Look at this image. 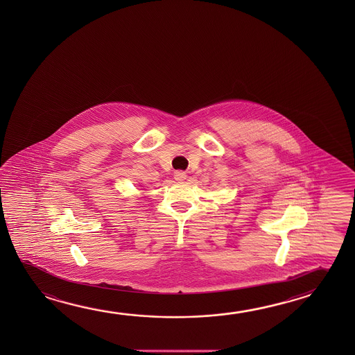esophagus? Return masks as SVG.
I'll list each match as a JSON object with an SVG mask.
<instances>
[{
    "mask_svg": "<svg viewBox=\"0 0 355 355\" xmlns=\"http://www.w3.org/2000/svg\"><path fill=\"white\" fill-rule=\"evenodd\" d=\"M186 172H183V171H177L175 173V178L177 180H186Z\"/></svg>",
    "mask_w": 355,
    "mask_h": 355,
    "instance_id": "34e87169",
    "label": "esophagus"
}]
</instances>
